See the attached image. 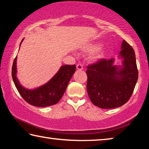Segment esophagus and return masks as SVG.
<instances>
[{
    "label": "esophagus",
    "mask_w": 149,
    "mask_h": 149,
    "mask_svg": "<svg viewBox=\"0 0 149 149\" xmlns=\"http://www.w3.org/2000/svg\"><path fill=\"white\" fill-rule=\"evenodd\" d=\"M76 68H77V70H83V65H82V64H78L76 65Z\"/></svg>",
    "instance_id": "obj_1"
}]
</instances>
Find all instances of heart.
Masks as SVG:
<instances>
[{
	"label": "heart",
	"instance_id": "1",
	"mask_svg": "<svg viewBox=\"0 0 149 149\" xmlns=\"http://www.w3.org/2000/svg\"><path fill=\"white\" fill-rule=\"evenodd\" d=\"M102 43L100 42H93L85 47L84 50L87 52L92 53L94 52L92 55V59L94 60H98L104 56V50L102 48Z\"/></svg>",
	"mask_w": 149,
	"mask_h": 149
}]
</instances>
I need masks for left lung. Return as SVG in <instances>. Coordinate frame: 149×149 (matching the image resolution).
<instances>
[{"instance_id": "obj_1", "label": "left lung", "mask_w": 149, "mask_h": 149, "mask_svg": "<svg viewBox=\"0 0 149 149\" xmlns=\"http://www.w3.org/2000/svg\"><path fill=\"white\" fill-rule=\"evenodd\" d=\"M116 65L115 58L101 60L87 67V90L89 99L97 107L111 109L128 101L138 79L134 50L123 40Z\"/></svg>"}]
</instances>
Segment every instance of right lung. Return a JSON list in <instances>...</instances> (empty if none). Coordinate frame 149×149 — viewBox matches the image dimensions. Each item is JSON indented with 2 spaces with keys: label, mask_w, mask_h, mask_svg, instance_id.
<instances>
[{
  "label": "right lung",
  "mask_w": 149,
  "mask_h": 149,
  "mask_svg": "<svg viewBox=\"0 0 149 149\" xmlns=\"http://www.w3.org/2000/svg\"><path fill=\"white\" fill-rule=\"evenodd\" d=\"M23 41L24 39L20 42L19 48ZM75 65H63L46 84L29 89L22 85L17 77L16 56L12 65V75L16 89L27 102L35 107H47L56 104L60 101L75 72Z\"/></svg>",
  "instance_id": "right-lung-1"
}]
</instances>
